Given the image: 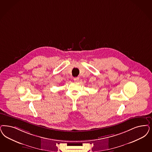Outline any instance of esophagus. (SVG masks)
Returning a JSON list of instances; mask_svg holds the SVG:
<instances>
[{
	"instance_id": "34e87169",
	"label": "esophagus",
	"mask_w": 152,
	"mask_h": 152,
	"mask_svg": "<svg viewBox=\"0 0 152 152\" xmlns=\"http://www.w3.org/2000/svg\"><path fill=\"white\" fill-rule=\"evenodd\" d=\"M73 80H74L75 81H78L79 80V77H75V78L73 79Z\"/></svg>"
}]
</instances>
